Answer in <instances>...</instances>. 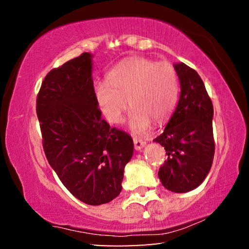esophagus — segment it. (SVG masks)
<instances>
[{
	"instance_id": "1",
	"label": "esophagus",
	"mask_w": 249,
	"mask_h": 249,
	"mask_svg": "<svg viewBox=\"0 0 249 249\" xmlns=\"http://www.w3.org/2000/svg\"><path fill=\"white\" fill-rule=\"evenodd\" d=\"M145 144H146V142L142 141V138L134 137V147H135V149H136V150H141L142 147L145 146Z\"/></svg>"
}]
</instances>
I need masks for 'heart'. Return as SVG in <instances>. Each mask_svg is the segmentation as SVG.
Here are the masks:
<instances>
[{
  "label": "heart",
  "mask_w": 249,
  "mask_h": 249,
  "mask_svg": "<svg viewBox=\"0 0 249 249\" xmlns=\"http://www.w3.org/2000/svg\"><path fill=\"white\" fill-rule=\"evenodd\" d=\"M107 80L94 86L101 113L109 124H120L129 103L133 107L129 125L136 133L145 132L151 121H166L178 100V77L167 61L155 62L144 57L125 59L109 71Z\"/></svg>",
  "instance_id": "obj_1"
}]
</instances>
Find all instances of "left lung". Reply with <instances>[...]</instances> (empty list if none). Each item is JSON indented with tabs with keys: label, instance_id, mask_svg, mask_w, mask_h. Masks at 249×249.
Wrapping results in <instances>:
<instances>
[{
	"label": "left lung",
	"instance_id": "8db88e82",
	"mask_svg": "<svg viewBox=\"0 0 249 249\" xmlns=\"http://www.w3.org/2000/svg\"><path fill=\"white\" fill-rule=\"evenodd\" d=\"M174 67L180 80V99L163 133L154 142L165 147L168 156L158 171L162 185L183 193L199 187L212 167L213 104L195 69L183 62Z\"/></svg>",
	"mask_w": 249,
	"mask_h": 249
}]
</instances>
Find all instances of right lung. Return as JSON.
Here are the masks:
<instances>
[{
	"label": "right lung",
	"instance_id": "add662e5",
	"mask_svg": "<svg viewBox=\"0 0 249 249\" xmlns=\"http://www.w3.org/2000/svg\"><path fill=\"white\" fill-rule=\"evenodd\" d=\"M92 56L83 53L50 70L37 95L43 147L62 184L90 205L120 195L132 137L102 119L94 98Z\"/></svg>",
	"mask_w": 249,
	"mask_h": 249
}]
</instances>
